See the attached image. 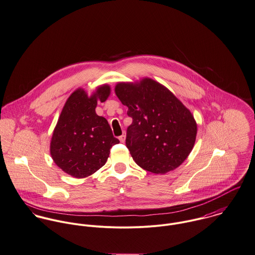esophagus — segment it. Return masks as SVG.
I'll return each instance as SVG.
<instances>
[{"instance_id": "34e87169", "label": "esophagus", "mask_w": 255, "mask_h": 255, "mask_svg": "<svg viewBox=\"0 0 255 255\" xmlns=\"http://www.w3.org/2000/svg\"><path fill=\"white\" fill-rule=\"evenodd\" d=\"M119 141L121 142H124L125 141V134H122L120 137H119Z\"/></svg>"}]
</instances>
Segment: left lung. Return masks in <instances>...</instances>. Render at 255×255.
I'll list each match as a JSON object with an SVG mask.
<instances>
[{"mask_svg":"<svg viewBox=\"0 0 255 255\" xmlns=\"http://www.w3.org/2000/svg\"><path fill=\"white\" fill-rule=\"evenodd\" d=\"M115 94L133 119L126 146L135 162L154 174L180 166L196 141L197 123L191 112L167 88L149 78L118 83Z\"/></svg>","mask_w":255,"mask_h":255,"instance_id":"1","label":"left lung"}]
</instances>
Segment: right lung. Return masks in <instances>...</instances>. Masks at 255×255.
Wrapping results in <instances>:
<instances>
[{
  "mask_svg": "<svg viewBox=\"0 0 255 255\" xmlns=\"http://www.w3.org/2000/svg\"><path fill=\"white\" fill-rule=\"evenodd\" d=\"M110 86L100 87L88 97L78 89L66 101L51 141V155L57 166L75 178H85L103 167L113 145L114 137L108 120L96 114L98 100L105 102Z\"/></svg>",
  "mask_w": 255,
  "mask_h": 255,
  "instance_id": "add662e5",
  "label": "right lung"
}]
</instances>
